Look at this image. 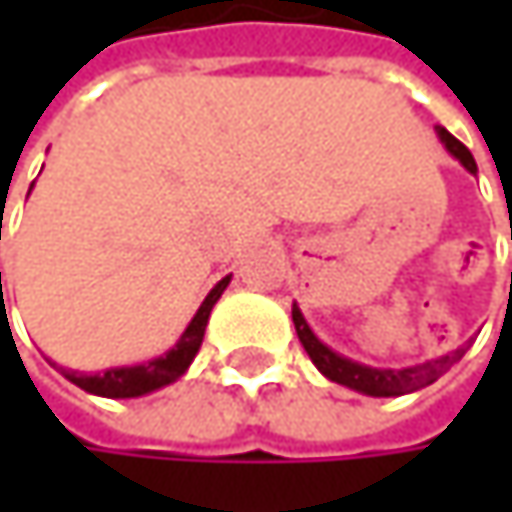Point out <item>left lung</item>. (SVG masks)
I'll return each mask as SVG.
<instances>
[{"label": "left lung", "mask_w": 512, "mask_h": 512, "mask_svg": "<svg viewBox=\"0 0 512 512\" xmlns=\"http://www.w3.org/2000/svg\"><path fill=\"white\" fill-rule=\"evenodd\" d=\"M439 130V139L445 142V148L451 154L460 159L462 165L477 174V162L471 151L462 145L460 139H454L445 127H436ZM293 326H296V335L305 347V353L311 356V361L317 364V370L323 376H329L332 382L338 385H347L353 391H361V394H370V397H400V394H409V391H418L424 385H433L454 361H460L465 350H457L451 356L436 358V361H427V364H415V367H403V370H376V367H364L358 361H350V358L338 356L332 353L326 344H320L314 338V332L308 329L305 317L299 314V308L293 305Z\"/></svg>", "instance_id": "8db88e82"}]
</instances>
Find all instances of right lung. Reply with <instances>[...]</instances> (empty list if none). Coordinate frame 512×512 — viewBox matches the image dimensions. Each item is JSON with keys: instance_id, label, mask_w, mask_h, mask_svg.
<instances>
[{"instance_id": "add662e5", "label": "right lung", "mask_w": 512, "mask_h": 512, "mask_svg": "<svg viewBox=\"0 0 512 512\" xmlns=\"http://www.w3.org/2000/svg\"><path fill=\"white\" fill-rule=\"evenodd\" d=\"M231 278H222L210 296L201 302L198 314L192 317V323L186 326V332L180 335L177 347L168 350L165 356L154 358L148 364H136V367H112V370H103V373H76V370H64V376L85 388L88 394H100V397H139V394H148L156 391L174 379H180L189 367V361L195 358L201 341H204V329H207V320H210V311L216 305V299L222 296V290L228 287ZM2 287V275H0Z\"/></svg>"}]
</instances>
